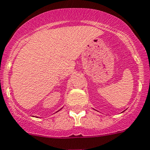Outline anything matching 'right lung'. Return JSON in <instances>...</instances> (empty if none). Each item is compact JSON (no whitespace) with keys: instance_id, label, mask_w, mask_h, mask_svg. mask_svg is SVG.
<instances>
[{"instance_id":"right-lung-1","label":"right lung","mask_w":150,"mask_h":150,"mask_svg":"<svg viewBox=\"0 0 150 150\" xmlns=\"http://www.w3.org/2000/svg\"><path fill=\"white\" fill-rule=\"evenodd\" d=\"M60 110H61V109H60ZM59 110H58V111H59Z\"/></svg>"}]
</instances>
